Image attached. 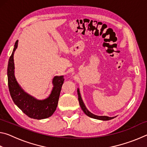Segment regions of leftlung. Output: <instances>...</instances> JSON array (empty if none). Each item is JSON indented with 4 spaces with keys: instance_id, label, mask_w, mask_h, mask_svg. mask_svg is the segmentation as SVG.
<instances>
[{
    "instance_id": "1",
    "label": "left lung",
    "mask_w": 147,
    "mask_h": 147,
    "mask_svg": "<svg viewBox=\"0 0 147 147\" xmlns=\"http://www.w3.org/2000/svg\"><path fill=\"white\" fill-rule=\"evenodd\" d=\"M77 93H78V101H79L80 106L84 112L85 113L86 115L89 116V117H91V118H93V119H98V120H102V121L111 120V119H112L115 117H108V116H98V115H94V114L91 113L90 111H88V109L86 108L85 104H84L82 99V97H81V96H80V91H79L78 89H77Z\"/></svg>"
}]
</instances>
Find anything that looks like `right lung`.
I'll return each instance as SVG.
<instances>
[{
	"mask_svg": "<svg viewBox=\"0 0 147 147\" xmlns=\"http://www.w3.org/2000/svg\"><path fill=\"white\" fill-rule=\"evenodd\" d=\"M18 45L17 40L8 65V82L9 93L14 103L22 111L32 119H43L51 117L55 111L58 103L61 86L64 82L63 76H56L53 80V89L48 98L39 100L24 92L17 83L14 76L13 54Z\"/></svg>",
	"mask_w": 147,
	"mask_h": 147,
	"instance_id": "add662e5",
	"label": "right lung"
}]
</instances>
